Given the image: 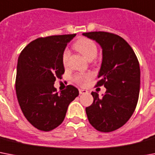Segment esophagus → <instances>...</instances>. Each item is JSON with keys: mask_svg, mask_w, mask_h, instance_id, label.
Here are the masks:
<instances>
[{"mask_svg": "<svg viewBox=\"0 0 155 155\" xmlns=\"http://www.w3.org/2000/svg\"><path fill=\"white\" fill-rule=\"evenodd\" d=\"M87 93V90H82V89H79V94H86Z\"/></svg>", "mask_w": 155, "mask_h": 155, "instance_id": "obj_1", "label": "esophagus"}]
</instances>
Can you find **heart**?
Instances as JSON below:
<instances>
[{"mask_svg": "<svg viewBox=\"0 0 155 155\" xmlns=\"http://www.w3.org/2000/svg\"><path fill=\"white\" fill-rule=\"evenodd\" d=\"M74 48L80 52L84 58H86L87 60L92 61L96 58L97 54V47L94 41L88 38H81L77 41L76 43L74 44ZM70 56V52L67 49H65L63 52L62 54V62L64 65H66V63L69 59ZM91 78V75L89 74H77L74 78V80L77 83L82 84L85 81H88Z\"/></svg>", "mask_w": 155, "mask_h": 155, "instance_id": "1", "label": "heart"}]
</instances>
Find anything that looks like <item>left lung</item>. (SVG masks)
Segmentation results:
<instances>
[{
  "label": "left lung",
  "instance_id": "obj_1",
  "mask_svg": "<svg viewBox=\"0 0 155 155\" xmlns=\"http://www.w3.org/2000/svg\"><path fill=\"white\" fill-rule=\"evenodd\" d=\"M102 49L97 86L106 94L92 92L94 101L85 108L89 122L97 130L111 132L122 127L133 114L140 90V67L130 45L118 35L107 32L82 33Z\"/></svg>",
  "mask_w": 155,
  "mask_h": 155
}]
</instances>
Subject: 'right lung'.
Returning a JSON list of instances; mask_svg holds the SVG:
<instances>
[{
	"instance_id": "add662e5",
	"label": "right lung",
	"mask_w": 155,
	"mask_h": 155,
	"mask_svg": "<svg viewBox=\"0 0 155 155\" xmlns=\"http://www.w3.org/2000/svg\"><path fill=\"white\" fill-rule=\"evenodd\" d=\"M75 36L38 38L18 58L15 83L18 103L26 119L40 130L50 131L61 124L68 106L79 94L71 85L60 94L54 85L65 73L63 52Z\"/></svg>"
}]
</instances>
